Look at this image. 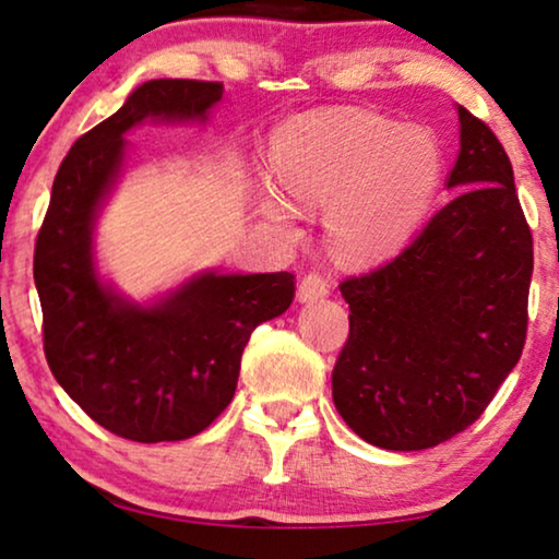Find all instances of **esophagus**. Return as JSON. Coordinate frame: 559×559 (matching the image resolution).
Here are the masks:
<instances>
[{"instance_id": "34e87169", "label": "esophagus", "mask_w": 559, "mask_h": 559, "mask_svg": "<svg viewBox=\"0 0 559 559\" xmlns=\"http://www.w3.org/2000/svg\"><path fill=\"white\" fill-rule=\"evenodd\" d=\"M331 293V285H328L325 277H320V274L310 272L305 274L300 287H297V300L300 302H316L320 297H325Z\"/></svg>"}]
</instances>
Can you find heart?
Instances as JSON below:
<instances>
[{"instance_id":"1","label":"heart","mask_w":559,"mask_h":559,"mask_svg":"<svg viewBox=\"0 0 559 559\" xmlns=\"http://www.w3.org/2000/svg\"><path fill=\"white\" fill-rule=\"evenodd\" d=\"M272 173L300 209H325V231L346 262H377L400 251L430 216L445 157L425 127L366 111L293 121L272 140ZM259 211L295 231V211L270 188Z\"/></svg>"}]
</instances>
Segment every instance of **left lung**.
I'll use <instances>...</instances> for the list:
<instances>
[{
    "mask_svg": "<svg viewBox=\"0 0 559 559\" xmlns=\"http://www.w3.org/2000/svg\"><path fill=\"white\" fill-rule=\"evenodd\" d=\"M453 201L386 264L341 285L350 333L333 402L358 438L425 450L484 415L526 338L532 231L514 170L484 121L457 106Z\"/></svg>",
    "mask_w": 559,
    "mask_h": 559,
    "instance_id": "obj_1",
    "label": "left lung"
}]
</instances>
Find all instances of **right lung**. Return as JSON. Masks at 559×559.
<instances>
[{"label":"right lung","mask_w":559,"mask_h":559,"mask_svg":"<svg viewBox=\"0 0 559 559\" xmlns=\"http://www.w3.org/2000/svg\"><path fill=\"white\" fill-rule=\"evenodd\" d=\"M224 83L155 79L68 152L35 243V287L52 377L86 415L119 438L173 442L203 432L234 400L241 354L259 323L295 297L289 272H195L136 302L102 277L94 231L124 175L127 132L205 124Z\"/></svg>","instance_id":"add662e5"}]
</instances>
